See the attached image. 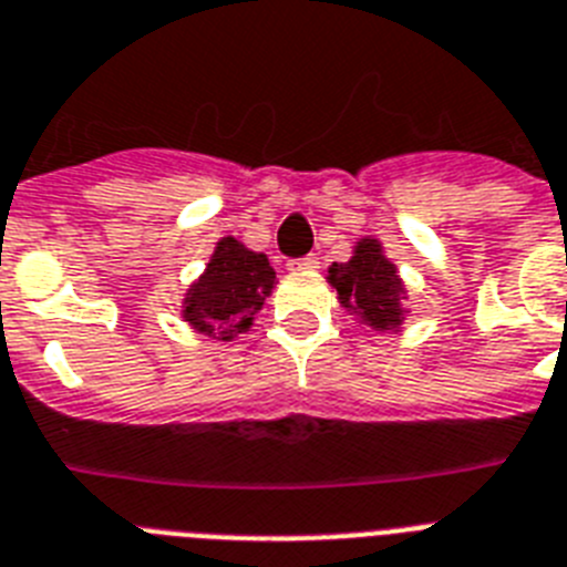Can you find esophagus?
I'll use <instances>...</instances> for the list:
<instances>
[{
    "instance_id": "obj_1",
    "label": "esophagus",
    "mask_w": 567,
    "mask_h": 567,
    "mask_svg": "<svg viewBox=\"0 0 567 567\" xmlns=\"http://www.w3.org/2000/svg\"><path fill=\"white\" fill-rule=\"evenodd\" d=\"M320 268V259L317 256H302V259H293L288 261V270L299 274V270H317Z\"/></svg>"
}]
</instances>
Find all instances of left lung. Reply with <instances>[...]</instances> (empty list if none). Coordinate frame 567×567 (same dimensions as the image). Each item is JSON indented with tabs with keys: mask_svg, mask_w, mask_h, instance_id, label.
<instances>
[{
	"mask_svg": "<svg viewBox=\"0 0 567 567\" xmlns=\"http://www.w3.org/2000/svg\"><path fill=\"white\" fill-rule=\"evenodd\" d=\"M326 282L334 288L337 302L351 313V320L378 334L401 331L412 311L403 306L406 282L401 279V268L389 259L383 241L374 236L357 239L349 261H334Z\"/></svg>",
	"mask_w": 567,
	"mask_h": 567,
	"instance_id": "obj_1",
	"label": "left lung"
}]
</instances>
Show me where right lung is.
<instances>
[{"mask_svg": "<svg viewBox=\"0 0 567 567\" xmlns=\"http://www.w3.org/2000/svg\"><path fill=\"white\" fill-rule=\"evenodd\" d=\"M276 282L268 256L250 250L236 236H221L204 274L184 291L181 320L207 340L233 342L254 328Z\"/></svg>", "mask_w": 567, "mask_h": 567, "instance_id": "add662e5", "label": "right lung"}]
</instances>
